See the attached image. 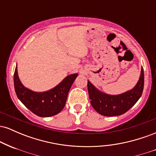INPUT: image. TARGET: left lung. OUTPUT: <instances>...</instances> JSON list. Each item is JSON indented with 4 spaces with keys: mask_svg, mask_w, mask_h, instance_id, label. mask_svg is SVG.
I'll list each match as a JSON object with an SVG mask.
<instances>
[{
    "mask_svg": "<svg viewBox=\"0 0 156 156\" xmlns=\"http://www.w3.org/2000/svg\"><path fill=\"white\" fill-rule=\"evenodd\" d=\"M144 69H141L139 81L133 89L119 95H109L98 90L88 80L91 105L97 112L105 117L121 115L133 107L140 98L144 89Z\"/></svg>",
    "mask_w": 156,
    "mask_h": 156,
    "instance_id": "1",
    "label": "left lung"
}]
</instances>
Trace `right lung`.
<instances>
[{
  "label": "right lung",
  "mask_w": 156,
  "mask_h": 156,
  "mask_svg": "<svg viewBox=\"0 0 156 156\" xmlns=\"http://www.w3.org/2000/svg\"><path fill=\"white\" fill-rule=\"evenodd\" d=\"M78 74L66 77L55 88L44 92H35L21 83L17 67L14 74V84L17 98L26 108L36 115L48 117L58 114L65 105L68 93Z\"/></svg>",
  "instance_id": "add662e5"
}]
</instances>
